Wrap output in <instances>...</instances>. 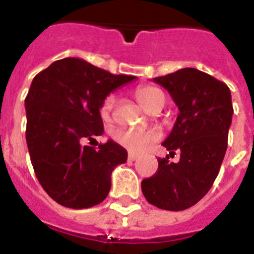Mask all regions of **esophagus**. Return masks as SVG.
<instances>
[{
	"mask_svg": "<svg viewBox=\"0 0 254 254\" xmlns=\"http://www.w3.org/2000/svg\"><path fill=\"white\" fill-rule=\"evenodd\" d=\"M139 155L135 154V153H129V155H127V158H129V161H135V159L138 158Z\"/></svg>",
	"mask_w": 254,
	"mask_h": 254,
	"instance_id": "1",
	"label": "esophagus"
}]
</instances>
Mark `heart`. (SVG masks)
<instances>
[{
  "label": "heart",
  "mask_w": 254,
  "mask_h": 254,
  "mask_svg": "<svg viewBox=\"0 0 254 254\" xmlns=\"http://www.w3.org/2000/svg\"><path fill=\"white\" fill-rule=\"evenodd\" d=\"M135 99L138 103L150 111L154 104H157L159 100L165 101V95L163 92L157 87L153 85H139L134 91ZM116 97L115 95H108L100 107V113L103 119H109L113 108H115ZM159 134L155 130H142V129H123L115 133V139L123 146L131 151H142L145 147H147L151 142L157 141Z\"/></svg>",
  "instance_id": "heart-1"
}]
</instances>
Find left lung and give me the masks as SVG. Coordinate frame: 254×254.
I'll use <instances>...</instances> for the list:
<instances>
[{
    "label": "left lung",
    "mask_w": 254,
    "mask_h": 254,
    "mask_svg": "<svg viewBox=\"0 0 254 254\" xmlns=\"http://www.w3.org/2000/svg\"><path fill=\"white\" fill-rule=\"evenodd\" d=\"M179 109L177 123L162 143L181 151L179 162L158 159V170L141 183L150 204L167 211L192 207L216 179L228 146L233 107L228 85L196 68L154 77Z\"/></svg>",
    "instance_id": "left-lung-1"
}]
</instances>
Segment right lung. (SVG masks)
Segmentation results:
<instances>
[{
	"instance_id": "obj_1",
	"label": "right lung",
	"mask_w": 254,
	"mask_h": 254,
	"mask_svg": "<svg viewBox=\"0 0 254 254\" xmlns=\"http://www.w3.org/2000/svg\"><path fill=\"white\" fill-rule=\"evenodd\" d=\"M134 79L77 58L54 62L33 79L25 99L26 142L38 181L61 205L89 208L108 196L112 171L127 162V150L112 139L97 149L81 142L103 134L101 103Z\"/></svg>"
}]
</instances>
